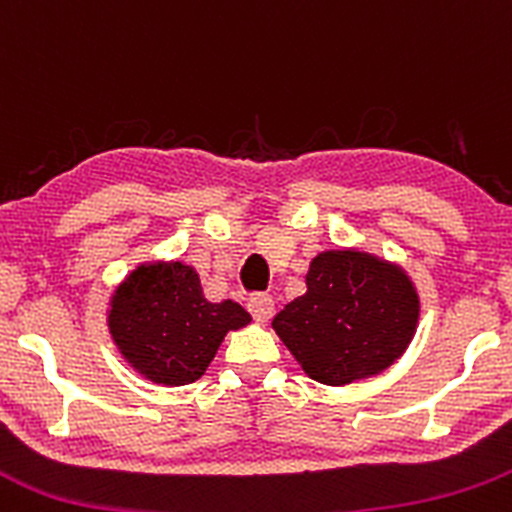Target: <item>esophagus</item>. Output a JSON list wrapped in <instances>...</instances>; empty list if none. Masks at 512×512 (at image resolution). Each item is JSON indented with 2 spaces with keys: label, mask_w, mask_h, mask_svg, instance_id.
Masks as SVG:
<instances>
[{
  "label": "esophagus",
  "mask_w": 512,
  "mask_h": 512,
  "mask_svg": "<svg viewBox=\"0 0 512 512\" xmlns=\"http://www.w3.org/2000/svg\"><path fill=\"white\" fill-rule=\"evenodd\" d=\"M249 313L258 323H266L273 316V298L266 293H256L249 298Z\"/></svg>",
  "instance_id": "34e87169"
}]
</instances>
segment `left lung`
<instances>
[{"label":"left lung","instance_id":"obj_1","mask_svg":"<svg viewBox=\"0 0 512 512\" xmlns=\"http://www.w3.org/2000/svg\"><path fill=\"white\" fill-rule=\"evenodd\" d=\"M418 316L421 298L398 263L338 249L313 258L306 293L271 326L306 376L348 386L391 368L411 346Z\"/></svg>","mask_w":512,"mask_h":512}]
</instances>
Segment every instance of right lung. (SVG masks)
Returning <instances> with one entry per match:
<instances>
[{
  "label": "right lung",
  "mask_w": 512,
  "mask_h": 512,
  "mask_svg": "<svg viewBox=\"0 0 512 512\" xmlns=\"http://www.w3.org/2000/svg\"><path fill=\"white\" fill-rule=\"evenodd\" d=\"M109 333L124 361L159 386L199 381L229 331L251 316L234 301L211 303L199 273L181 261L136 266L109 301Z\"/></svg>",
  "instance_id": "right-lung-1"
}]
</instances>
